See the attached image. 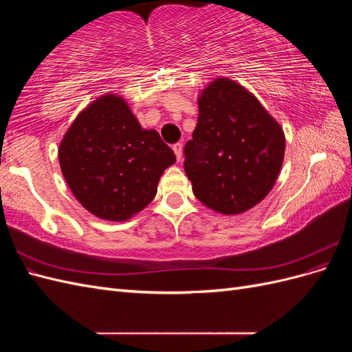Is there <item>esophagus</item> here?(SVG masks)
<instances>
[{"label": "esophagus", "mask_w": 352, "mask_h": 352, "mask_svg": "<svg viewBox=\"0 0 352 352\" xmlns=\"http://www.w3.org/2000/svg\"><path fill=\"white\" fill-rule=\"evenodd\" d=\"M173 151H175V154H176V158H177V162H180V160H182V153H184V145H182V144H175V145H173Z\"/></svg>", "instance_id": "esophagus-1"}]
</instances>
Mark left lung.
Wrapping results in <instances>:
<instances>
[{"mask_svg":"<svg viewBox=\"0 0 352 352\" xmlns=\"http://www.w3.org/2000/svg\"><path fill=\"white\" fill-rule=\"evenodd\" d=\"M198 109L192 140L184 150L192 192L221 214H241L274 186L285 133L250 91L228 78L201 91Z\"/></svg>","mask_w":352,"mask_h":352,"instance_id":"8db88e82","label":"left lung"}]
</instances>
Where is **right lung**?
I'll use <instances>...</instances> for the list:
<instances>
[{"label":"right lung","mask_w":352,"mask_h":352,"mask_svg":"<svg viewBox=\"0 0 352 352\" xmlns=\"http://www.w3.org/2000/svg\"><path fill=\"white\" fill-rule=\"evenodd\" d=\"M58 162L85 208L102 220L124 221L154 199L160 177L176 157L157 131L142 129L120 95L107 94L74 119Z\"/></svg>","instance_id":"1"}]
</instances>
